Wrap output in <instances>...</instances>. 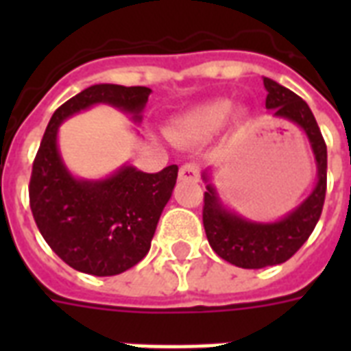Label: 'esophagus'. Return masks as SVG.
<instances>
[{
  "mask_svg": "<svg viewBox=\"0 0 351 351\" xmlns=\"http://www.w3.org/2000/svg\"><path fill=\"white\" fill-rule=\"evenodd\" d=\"M198 176H200V167L197 164H184L178 173V178L184 182H197Z\"/></svg>",
  "mask_w": 351,
  "mask_h": 351,
  "instance_id": "esophagus-1",
  "label": "esophagus"
}]
</instances>
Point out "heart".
<instances>
[{"instance_id":"1","label":"heart","mask_w":351,"mask_h":351,"mask_svg":"<svg viewBox=\"0 0 351 351\" xmlns=\"http://www.w3.org/2000/svg\"><path fill=\"white\" fill-rule=\"evenodd\" d=\"M230 114V100L220 98V100L208 101L182 114L171 129V134L175 138H186V140H206L222 129Z\"/></svg>"}]
</instances>
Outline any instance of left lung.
I'll use <instances>...</instances> for the list:
<instances>
[{
    "mask_svg": "<svg viewBox=\"0 0 351 351\" xmlns=\"http://www.w3.org/2000/svg\"><path fill=\"white\" fill-rule=\"evenodd\" d=\"M264 87L267 90L266 109L273 111V117L297 123L310 140L317 162V186L288 217L264 224L245 220L226 209L213 184H209L208 173H204L208 191L204 193L202 220L209 245L220 258L244 269L277 266L291 258L315 230L326 197V143L313 112L300 96L277 82L264 78Z\"/></svg>",
    "mask_w": 351,
    "mask_h": 351,
    "instance_id": "8db88e82",
    "label": "left lung"
}]
</instances>
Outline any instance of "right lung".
<instances>
[{"label":"right lung","instance_id":"obj_1","mask_svg":"<svg viewBox=\"0 0 351 351\" xmlns=\"http://www.w3.org/2000/svg\"><path fill=\"white\" fill-rule=\"evenodd\" d=\"M149 95V87L90 85L58 107L41 138L29 184L32 217L51 250L82 273L111 277L147 255L178 165L160 173L123 165L104 180H78L60 156L58 129L63 120L96 104L118 107L140 121Z\"/></svg>","mask_w":351,"mask_h":351}]
</instances>
